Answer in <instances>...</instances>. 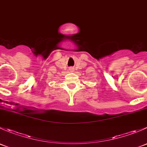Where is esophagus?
Returning a JSON list of instances; mask_svg holds the SVG:
<instances>
[{
    "mask_svg": "<svg viewBox=\"0 0 147 147\" xmlns=\"http://www.w3.org/2000/svg\"><path fill=\"white\" fill-rule=\"evenodd\" d=\"M74 70H75V69H74V67H71L70 69H69V71L70 72H74Z\"/></svg>",
    "mask_w": 147,
    "mask_h": 147,
    "instance_id": "obj_1",
    "label": "esophagus"
}]
</instances>
